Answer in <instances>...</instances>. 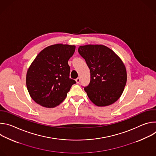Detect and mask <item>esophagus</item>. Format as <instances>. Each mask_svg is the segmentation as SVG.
<instances>
[{
    "instance_id": "esophagus-1",
    "label": "esophagus",
    "mask_w": 156,
    "mask_h": 156,
    "mask_svg": "<svg viewBox=\"0 0 156 156\" xmlns=\"http://www.w3.org/2000/svg\"><path fill=\"white\" fill-rule=\"evenodd\" d=\"M76 81L77 83H79L80 82V77L77 78L76 79Z\"/></svg>"
}]
</instances>
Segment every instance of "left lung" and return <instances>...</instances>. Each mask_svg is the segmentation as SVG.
<instances>
[{"label":"left lung","instance_id":"obj_1","mask_svg":"<svg viewBox=\"0 0 156 156\" xmlns=\"http://www.w3.org/2000/svg\"><path fill=\"white\" fill-rule=\"evenodd\" d=\"M78 52L90 70V83L84 87L88 98L99 107L116 102L126 83V71L122 60L103 45L81 46Z\"/></svg>","mask_w":156,"mask_h":156}]
</instances>
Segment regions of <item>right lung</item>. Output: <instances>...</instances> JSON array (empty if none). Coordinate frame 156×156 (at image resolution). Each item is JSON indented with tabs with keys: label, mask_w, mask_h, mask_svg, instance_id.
I'll list each match as a JSON object with an SVG mask.
<instances>
[{
	"label": "right lung",
	"mask_w": 156,
	"mask_h": 156,
	"mask_svg": "<svg viewBox=\"0 0 156 156\" xmlns=\"http://www.w3.org/2000/svg\"><path fill=\"white\" fill-rule=\"evenodd\" d=\"M75 46L58 44L44 49L31 64L27 74V86L31 98L47 108L58 105L76 81L69 78L68 64Z\"/></svg>",
	"instance_id": "right-lung-1"
}]
</instances>
